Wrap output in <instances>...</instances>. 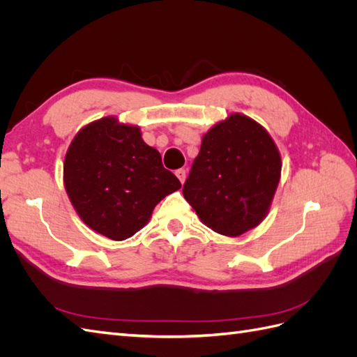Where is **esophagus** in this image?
Segmentation results:
<instances>
[{"label": "esophagus", "mask_w": 357, "mask_h": 357, "mask_svg": "<svg viewBox=\"0 0 357 357\" xmlns=\"http://www.w3.org/2000/svg\"><path fill=\"white\" fill-rule=\"evenodd\" d=\"M176 176H177V178H178L181 183H185V180H186V169H183V168L177 169V171H176Z\"/></svg>", "instance_id": "34e87169"}]
</instances>
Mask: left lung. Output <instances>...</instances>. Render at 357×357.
Instances as JSON below:
<instances>
[{
	"label": "left lung",
	"mask_w": 357,
	"mask_h": 357,
	"mask_svg": "<svg viewBox=\"0 0 357 357\" xmlns=\"http://www.w3.org/2000/svg\"><path fill=\"white\" fill-rule=\"evenodd\" d=\"M282 172V158L265 128L231 114L202 137L183 197L214 232L238 236L264 220Z\"/></svg>",
	"instance_id": "left-lung-1"
}]
</instances>
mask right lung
Here are the masks:
<instances>
[{"label":"right lung","mask_w":357,"mask_h":357,"mask_svg":"<svg viewBox=\"0 0 357 357\" xmlns=\"http://www.w3.org/2000/svg\"><path fill=\"white\" fill-rule=\"evenodd\" d=\"M63 185L80 219L114 241L142 229L156 205L181 188L139 128L114 117L86 125L74 137L63 160Z\"/></svg>","instance_id":"1"}]
</instances>
